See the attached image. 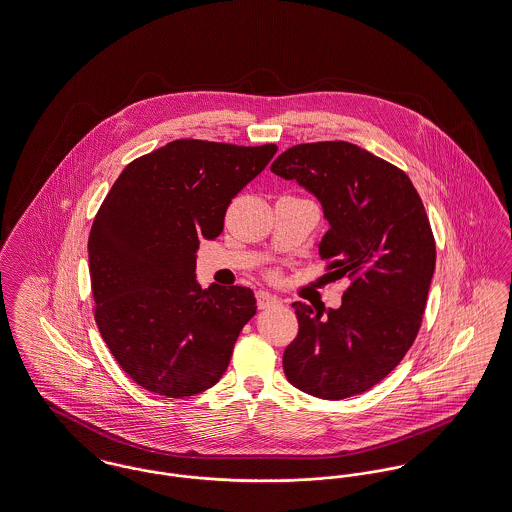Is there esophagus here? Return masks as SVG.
Here are the masks:
<instances>
[{
	"mask_svg": "<svg viewBox=\"0 0 512 512\" xmlns=\"http://www.w3.org/2000/svg\"><path fill=\"white\" fill-rule=\"evenodd\" d=\"M257 305H259V309H271V307L280 305V300L269 292H257Z\"/></svg>",
	"mask_w": 512,
	"mask_h": 512,
	"instance_id": "esophagus-1",
	"label": "esophagus"
}]
</instances>
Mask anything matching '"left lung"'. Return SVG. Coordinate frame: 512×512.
I'll return each instance as SVG.
<instances>
[{"label": "left lung", "mask_w": 512, "mask_h": 512, "mask_svg": "<svg viewBox=\"0 0 512 512\" xmlns=\"http://www.w3.org/2000/svg\"><path fill=\"white\" fill-rule=\"evenodd\" d=\"M271 172L321 203L319 253L329 274L350 280L327 315L292 303L300 332L282 358L286 379L317 398H350L381 383L420 331L435 272L427 214L402 170L346 141L296 145Z\"/></svg>", "instance_id": "obj_1"}]
</instances>
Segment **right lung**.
Masks as SVG:
<instances>
[{
  "label": "right lung",
  "instance_id": "1",
  "mask_svg": "<svg viewBox=\"0 0 512 512\" xmlns=\"http://www.w3.org/2000/svg\"><path fill=\"white\" fill-rule=\"evenodd\" d=\"M278 147L172 141L125 166L92 222L98 331L147 391L183 398L220 381L257 301L249 288L197 282L199 241Z\"/></svg>",
  "mask_w": 512,
  "mask_h": 512
}]
</instances>
